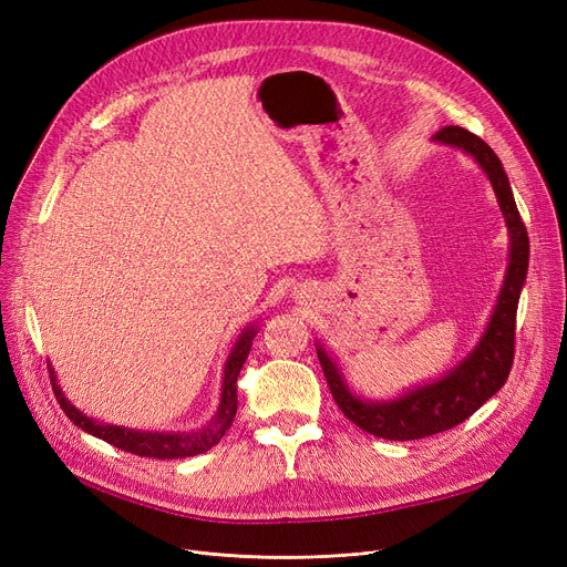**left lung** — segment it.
I'll list each match as a JSON object with an SVG mask.
<instances>
[{
    "label": "left lung",
    "instance_id": "left-lung-1",
    "mask_svg": "<svg viewBox=\"0 0 567 567\" xmlns=\"http://www.w3.org/2000/svg\"><path fill=\"white\" fill-rule=\"evenodd\" d=\"M432 140L445 146H457L487 174L511 236L508 268H505L503 287L478 344L443 377L415 385L398 398L365 400L355 395L331 353L321 342H315L323 377L342 413L361 430L391 441H413L451 430L501 391L515 361L517 303L528 271V234L519 218L508 174L489 144L460 126H445Z\"/></svg>",
    "mask_w": 567,
    "mask_h": 567
}]
</instances>
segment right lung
Listing matches in <instances>:
<instances>
[{
  "label": "right lung",
  "mask_w": 567,
  "mask_h": 567,
  "mask_svg": "<svg viewBox=\"0 0 567 567\" xmlns=\"http://www.w3.org/2000/svg\"><path fill=\"white\" fill-rule=\"evenodd\" d=\"M255 336H257V323H250L241 331V336L236 338V342L227 355V361H225L220 402H218L214 419L208 421L204 427H197L190 432H144V430H131V427H122V425L94 421V419H89L84 411H80L75 404H71V400L62 391V385H59V381H56L54 368L48 363L50 383H52V391H54L59 406L64 409V413L73 421V425H78L86 434L103 439L105 443L114 445V449L140 455V457H154V460L193 457V455L212 451L214 445L225 436V432L229 430L234 415H236V406H238L236 379L248 359Z\"/></svg>",
  "instance_id": "right-lung-1"
}]
</instances>
